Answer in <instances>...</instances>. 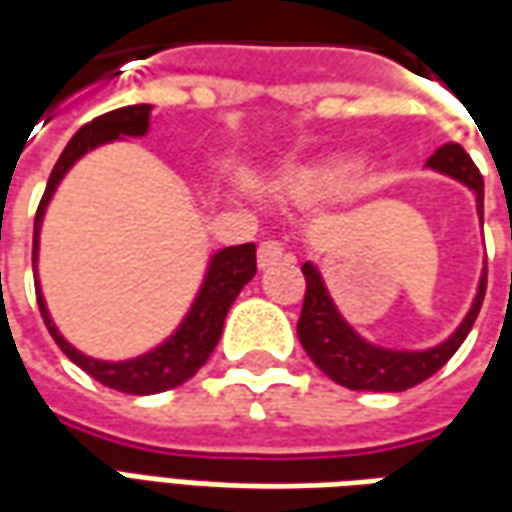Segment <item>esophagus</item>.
<instances>
[{
	"instance_id": "1",
	"label": "esophagus",
	"mask_w": 512,
	"mask_h": 512,
	"mask_svg": "<svg viewBox=\"0 0 512 512\" xmlns=\"http://www.w3.org/2000/svg\"><path fill=\"white\" fill-rule=\"evenodd\" d=\"M285 246L280 244V241H263L260 244V249H257V266L260 268H268L274 266V263H280V260H285Z\"/></svg>"
}]
</instances>
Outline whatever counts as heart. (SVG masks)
<instances>
[{
    "label": "heart",
    "instance_id": "1",
    "mask_svg": "<svg viewBox=\"0 0 512 512\" xmlns=\"http://www.w3.org/2000/svg\"><path fill=\"white\" fill-rule=\"evenodd\" d=\"M352 180V166L346 163H327V166H316V169H302L288 180L291 194L299 202H318L343 191Z\"/></svg>",
    "mask_w": 512,
    "mask_h": 512
}]
</instances>
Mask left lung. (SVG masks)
Returning a JSON list of instances; mask_svg holds the SVG:
<instances>
[{"label": "left lung", "mask_w": 512, "mask_h": 512, "mask_svg": "<svg viewBox=\"0 0 512 512\" xmlns=\"http://www.w3.org/2000/svg\"><path fill=\"white\" fill-rule=\"evenodd\" d=\"M432 171H441L452 180L468 185L477 196V213L482 219V174L474 166V160L466 155V149L460 144H443L435 149V155L427 160ZM305 274V302H302V316L296 324L299 343L305 346L310 360L316 363L332 382H338L349 391H407L418 382L432 377L438 368L449 363V357L460 349V343L466 341V335L477 321L482 299H485V282H488V268L482 271L480 288L471 302V310L460 321L449 338L432 349L424 352H402V349H385L377 343H368L360 338L346 318L338 313V307L332 302L327 285L321 280L318 268L313 263L302 266Z\"/></svg>", "instance_id": "obj_1"}]
</instances>
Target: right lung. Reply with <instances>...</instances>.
<instances>
[{
    "label": "right lung",
    "instance_id": "right-lung-1",
    "mask_svg": "<svg viewBox=\"0 0 512 512\" xmlns=\"http://www.w3.org/2000/svg\"><path fill=\"white\" fill-rule=\"evenodd\" d=\"M149 113L152 105H130L110 110L105 116H99L91 124H85L71 138L69 146L63 149V155L57 157L55 169L49 174L46 182L44 199L35 213V230H32V271H38V235H41V224H44V213L49 199L55 196L57 185L66 177V171L80 160L85 152H91L96 146L119 141V138H141L149 130ZM257 260H255V244L227 246L216 255L210 257L205 282L196 293L194 305L185 313L182 324L171 332L166 341L155 346L146 355L132 357V360H119V363H107V360H96L77 352L60 332H57L55 321L49 316L41 293V282L35 280V296H38V307L49 335L63 349V355L69 357L71 363L91 374L96 382H102L107 388L121 393H135V396H149V393L169 391L177 388L182 382H188L199 368L205 366L210 352L216 349V343L224 330V318L230 313V305L235 296L241 293L246 282L255 277Z\"/></svg>",
    "mask_w": 512,
    "mask_h": 512
}]
</instances>
